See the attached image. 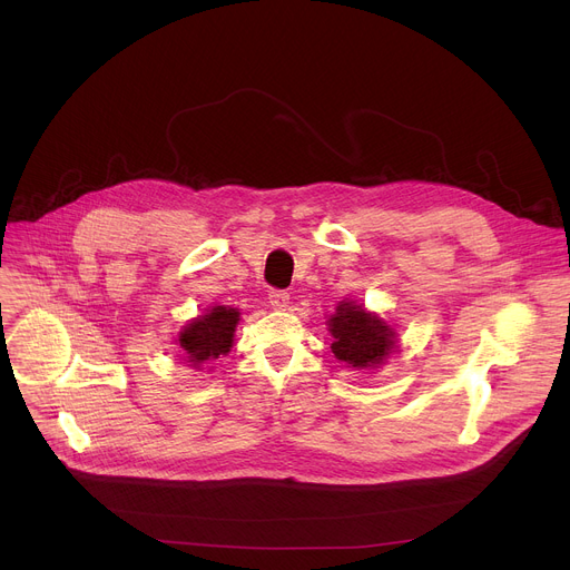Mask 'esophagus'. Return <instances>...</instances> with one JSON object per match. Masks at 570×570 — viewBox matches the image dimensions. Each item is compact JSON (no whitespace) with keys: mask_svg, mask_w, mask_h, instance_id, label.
<instances>
[{"mask_svg":"<svg viewBox=\"0 0 570 570\" xmlns=\"http://www.w3.org/2000/svg\"><path fill=\"white\" fill-rule=\"evenodd\" d=\"M268 299H271L273 308H286L291 304V295L286 291H279V288H273L268 293Z\"/></svg>","mask_w":570,"mask_h":570,"instance_id":"1","label":"esophagus"}]
</instances>
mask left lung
<instances>
[{"label": "left lung", "mask_w": 570, "mask_h": 570, "mask_svg": "<svg viewBox=\"0 0 570 570\" xmlns=\"http://www.w3.org/2000/svg\"><path fill=\"white\" fill-rule=\"evenodd\" d=\"M332 352L338 361L354 370H372L381 365L396 347V336L376 313L356 302H341L330 315Z\"/></svg>", "instance_id": "obj_1"}]
</instances>
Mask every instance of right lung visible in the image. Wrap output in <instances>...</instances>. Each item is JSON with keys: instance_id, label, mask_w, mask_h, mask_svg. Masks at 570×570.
<instances>
[{"instance_id": "add662e5", "label": "right lung", "mask_w": 570, "mask_h": 570, "mask_svg": "<svg viewBox=\"0 0 570 570\" xmlns=\"http://www.w3.org/2000/svg\"><path fill=\"white\" fill-rule=\"evenodd\" d=\"M238 320L240 313L232 306H212L205 315L191 320L178 336L183 361L194 370H205L212 361L225 356L234 345Z\"/></svg>"}]
</instances>
